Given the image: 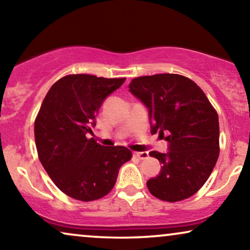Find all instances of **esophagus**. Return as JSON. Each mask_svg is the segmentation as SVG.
<instances>
[{
	"mask_svg": "<svg viewBox=\"0 0 250 250\" xmlns=\"http://www.w3.org/2000/svg\"><path fill=\"white\" fill-rule=\"evenodd\" d=\"M134 156L139 159H146L149 157L148 151H142V152H134Z\"/></svg>",
	"mask_w": 250,
	"mask_h": 250,
	"instance_id": "obj_1",
	"label": "esophagus"
}]
</instances>
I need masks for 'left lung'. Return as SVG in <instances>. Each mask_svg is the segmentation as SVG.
Returning a JSON list of instances; mask_svg holds the SVG:
<instances>
[{
	"label": "left lung",
	"mask_w": 250,
	"mask_h": 250,
	"mask_svg": "<svg viewBox=\"0 0 250 250\" xmlns=\"http://www.w3.org/2000/svg\"><path fill=\"white\" fill-rule=\"evenodd\" d=\"M129 91L149 109L151 133L169 143L168 152L149 153L163 164L146 187L152 196L175 203L200 190L220 155L218 115L204 91L190 78L157 74L133 78Z\"/></svg>",
	"instance_id": "1"
}]
</instances>
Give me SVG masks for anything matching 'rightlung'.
Listing matches in <instances>:
<instances>
[{
    "label": "right lung",
    "mask_w": 250,
    "mask_h": 250,
    "mask_svg": "<svg viewBox=\"0 0 250 250\" xmlns=\"http://www.w3.org/2000/svg\"><path fill=\"white\" fill-rule=\"evenodd\" d=\"M126 78L67 75L47 92L34 124L40 162L68 197L93 201L108 194L119 168L132 158L126 146H104L88 139L95 116Z\"/></svg>",
    "instance_id": "add662e5"
}]
</instances>
